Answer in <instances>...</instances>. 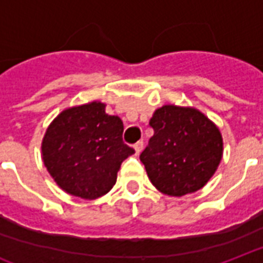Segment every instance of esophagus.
Masks as SVG:
<instances>
[{
	"mask_svg": "<svg viewBox=\"0 0 263 263\" xmlns=\"http://www.w3.org/2000/svg\"><path fill=\"white\" fill-rule=\"evenodd\" d=\"M134 149H135V153L139 154L142 150H143V142L142 140H139V142H136L135 145H134Z\"/></svg>",
	"mask_w": 263,
	"mask_h": 263,
	"instance_id": "obj_1",
	"label": "esophagus"
}]
</instances>
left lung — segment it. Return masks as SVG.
Here are the masks:
<instances>
[{"label": "left lung", "instance_id": "1", "mask_svg": "<svg viewBox=\"0 0 263 263\" xmlns=\"http://www.w3.org/2000/svg\"><path fill=\"white\" fill-rule=\"evenodd\" d=\"M149 124L154 134L139 158L156 189L175 197L201 189L222 160L218 127L197 109L175 105L156 110Z\"/></svg>", "mask_w": 263, "mask_h": 263}]
</instances>
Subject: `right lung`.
I'll list each match as a JSON object with an SVG mask.
<instances>
[{
  "instance_id": "add662e5",
  "label": "right lung",
  "mask_w": 263,
  "mask_h": 263,
  "mask_svg": "<svg viewBox=\"0 0 263 263\" xmlns=\"http://www.w3.org/2000/svg\"><path fill=\"white\" fill-rule=\"evenodd\" d=\"M102 102L63 110L43 139V161L58 186L69 194L95 200L117 180L121 163L135 150L123 142L124 124Z\"/></svg>"
}]
</instances>
